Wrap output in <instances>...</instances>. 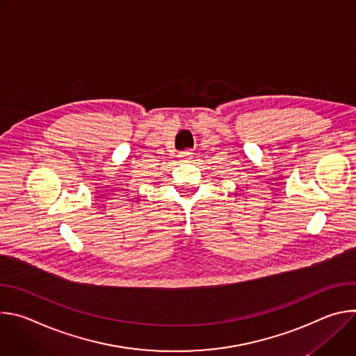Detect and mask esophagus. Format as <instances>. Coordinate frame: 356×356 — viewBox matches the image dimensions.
<instances>
[{
  "mask_svg": "<svg viewBox=\"0 0 356 356\" xmlns=\"http://www.w3.org/2000/svg\"><path fill=\"white\" fill-rule=\"evenodd\" d=\"M179 158H180L183 162H190L191 158H193V154H191L190 150H184V152H180Z\"/></svg>",
  "mask_w": 356,
  "mask_h": 356,
  "instance_id": "1",
  "label": "esophagus"
}]
</instances>
